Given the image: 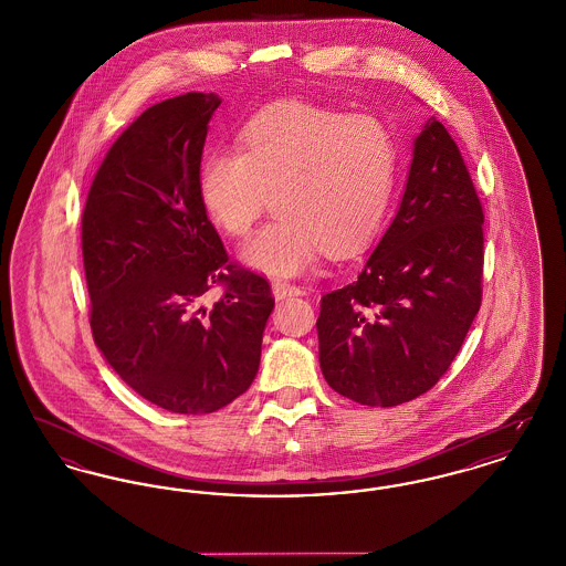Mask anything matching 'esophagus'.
<instances>
[{"label":"esophagus","instance_id":"1","mask_svg":"<svg viewBox=\"0 0 566 566\" xmlns=\"http://www.w3.org/2000/svg\"><path fill=\"white\" fill-rule=\"evenodd\" d=\"M271 289H273V296L280 301V298H289V296L301 295V289L295 286V284H291V282H282V280H275L273 284H271Z\"/></svg>","mask_w":566,"mask_h":566}]
</instances>
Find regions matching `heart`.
Returning a JSON list of instances; mask_svg holds the SVG:
<instances>
[{
	"label": "heart",
	"instance_id": "heart-1",
	"mask_svg": "<svg viewBox=\"0 0 566 566\" xmlns=\"http://www.w3.org/2000/svg\"><path fill=\"white\" fill-rule=\"evenodd\" d=\"M397 144L374 114H344L282 102L254 114L235 150L203 157L199 203L220 233L250 235L263 212L273 218L243 248V261L275 277L312 268L318 250L348 256L376 240L397 187Z\"/></svg>",
	"mask_w": 566,
	"mask_h": 566
}]
</instances>
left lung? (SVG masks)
<instances>
[{
    "mask_svg": "<svg viewBox=\"0 0 566 566\" xmlns=\"http://www.w3.org/2000/svg\"><path fill=\"white\" fill-rule=\"evenodd\" d=\"M484 210L448 129L413 142L403 201L358 277L321 298L328 386L369 407L407 403L441 379L482 305Z\"/></svg>",
    "mask_w": 566,
    "mask_h": 566,
    "instance_id": "1",
    "label": "left lung"
}]
</instances>
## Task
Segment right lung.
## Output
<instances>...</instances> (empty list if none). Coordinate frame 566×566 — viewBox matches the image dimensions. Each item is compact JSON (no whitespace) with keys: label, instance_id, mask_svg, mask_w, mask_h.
<instances>
[{"label":"right lung","instance_id":"obj_1","mask_svg":"<svg viewBox=\"0 0 566 566\" xmlns=\"http://www.w3.org/2000/svg\"><path fill=\"white\" fill-rule=\"evenodd\" d=\"M214 93L139 114L99 165L82 212L91 331L139 397L174 413H212L259 371L275 298L229 261L199 203L197 176ZM223 295L208 306L214 286Z\"/></svg>","mask_w":566,"mask_h":566}]
</instances>
